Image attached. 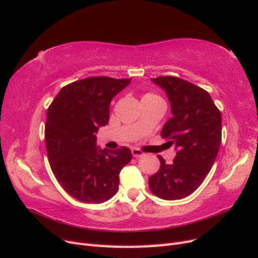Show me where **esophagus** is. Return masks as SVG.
Masks as SVG:
<instances>
[{
	"label": "esophagus",
	"mask_w": 258,
	"mask_h": 258,
	"mask_svg": "<svg viewBox=\"0 0 258 258\" xmlns=\"http://www.w3.org/2000/svg\"><path fill=\"white\" fill-rule=\"evenodd\" d=\"M131 153H132V155H134V157H136V158H140L145 155L141 150H139V148H132Z\"/></svg>",
	"instance_id": "obj_1"
}]
</instances>
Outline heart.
Listing matches in <instances>:
<instances>
[{
	"label": "heart",
	"mask_w": 258,
	"mask_h": 258,
	"mask_svg": "<svg viewBox=\"0 0 258 258\" xmlns=\"http://www.w3.org/2000/svg\"><path fill=\"white\" fill-rule=\"evenodd\" d=\"M159 97L154 95V93H145V95L143 96L142 100H151V99H158Z\"/></svg>",
	"instance_id": "heart-1"
}]
</instances>
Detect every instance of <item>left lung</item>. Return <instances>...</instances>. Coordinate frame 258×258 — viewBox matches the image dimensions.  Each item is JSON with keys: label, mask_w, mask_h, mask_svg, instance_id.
Wrapping results in <instances>:
<instances>
[{"label": "left lung", "mask_w": 258, "mask_h": 258, "mask_svg": "<svg viewBox=\"0 0 258 258\" xmlns=\"http://www.w3.org/2000/svg\"><path fill=\"white\" fill-rule=\"evenodd\" d=\"M152 82L166 92L172 117L161 137L175 145L176 156L167 163L158 155L160 168L148 178L152 192L161 199L177 200L196 190L210 172L222 141V117L209 92L173 76Z\"/></svg>", "instance_id": "left-lung-1"}]
</instances>
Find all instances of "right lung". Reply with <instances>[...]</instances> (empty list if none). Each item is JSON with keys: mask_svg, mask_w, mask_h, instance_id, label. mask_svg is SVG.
Segmentation results:
<instances>
[{"mask_svg": "<svg viewBox=\"0 0 258 258\" xmlns=\"http://www.w3.org/2000/svg\"><path fill=\"white\" fill-rule=\"evenodd\" d=\"M128 80L88 77L62 88L46 116L45 143L52 173L63 189L85 204H102L118 190L120 170L132 154L97 147L96 134L110 119L112 99Z\"/></svg>", "mask_w": 258, "mask_h": 258, "instance_id": "1", "label": "right lung"}]
</instances>
